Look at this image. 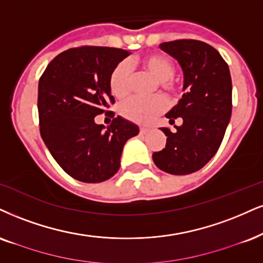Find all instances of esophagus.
Masks as SVG:
<instances>
[{"label":"esophagus","mask_w":263,"mask_h":263,"mask_svg":"<svg viewBox=\"0 0 263 263\" xmlns=\"http://www.w3.org/2000/svg\"><path fill=\"white\" fill-rule=\"evenodd\" d=\"M148 132V128H145V126H140V134H146Z\"/></svg>","instance_id":"esophagus-1"}]
</instances>
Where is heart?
<instances>
[{
    "instance_id": "obj_1",
    "label": "heart",
    "mask_w": 263,
    "mask_h": 263,
    "mask_svg": "<svg viewBox=\"0 0 263 263\" xmlns=\"http://www.w3.org/2000/svg\"><path fill=\"white\" fill-rule=\"evenodd\" d=\"M140 67L157 80L160 89L167 95L176 96L179 91V83L173 77L176 66L168 57L160 53L147 54L141 58ZM108 86L117 99L128 96L132 86V69L128 63L121 62L113 68L108 78ZM167 106V100L162 95H155L148 99L134 96L123 102L119 111L128 121L145 124L166 111Z\"/></svg>"
}]
</instances>
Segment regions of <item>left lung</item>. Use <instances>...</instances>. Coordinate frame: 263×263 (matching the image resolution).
Wrapping results in <instances>:
<instances>
[{
  "mask_svg": "<svg viewBox=\"0 0 263 263\" xmlns=\"http://www.w3.org/2000/svg\"><path fill=\"white\" fill-rule=\"evenodd\" d=\"M161 50L179 62L184 72V93L166 117L176 132L168 128L163 150L152 160L163 172L184 176L199 171L221 146L232 116V78L228 64L215 47L203 41L181 39L163 42Z\"/></svg>",
  "mask_w": 263,
  "mask_h": 263,
  "instance_id": "obj_1",
  "label": "left lung"
}]
</instances>
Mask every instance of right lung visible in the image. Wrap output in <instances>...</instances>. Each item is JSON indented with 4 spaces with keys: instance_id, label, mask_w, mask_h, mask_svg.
Instances as JSON below:
<instances>
[{
    "instance_id": "add662e5",
    "label": "right lung",
    "mask_w": 263,
    "mask_h": 263,
    "mask_svg": "<svg viewBox=\"0 0 263 263\" xmlns=\"http://www.w3.org/2000/svg\"><path fill=\"white\" fill-rule=\"evenodd\" d=\"M130 52L116 47L80 46L63 51L39 80L40 134L61 168L84 183H101L121 167L123 146L138 125L106 111L115 103L108 86L112 69ZM113 118L107 129L93 119Z\"/></svg>"
}]
</instances>
